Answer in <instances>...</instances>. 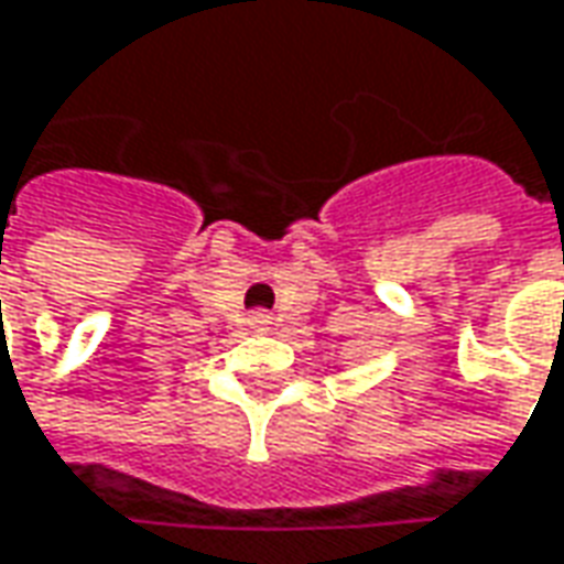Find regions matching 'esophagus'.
Wrapping results in <instances>:
<instances>
[{
	"label": "esophagus",
	"mask_w": 564,
	"mask_h": 564,
	"mask_svg": "<svg viewBox=\"0 0 564 564\" xmlns=\"http://www.w3.org/2000/svg\"><path fill=\"white\" fill-rule=\"evenodd\" d=\"M250 327H252V330H259V333L271 330V314H265V312L250 314Z\"/></svg>",
	"instance_id": "34e87169"
}]
</instances>
